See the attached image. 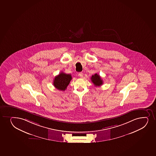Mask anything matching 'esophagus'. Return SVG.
<instances>
[{
	"instance_id": "34e87169",
	"label": "esophagus",
	"mask_w": 156,
	"mask_h": 156,
	"mask_svg": "<svg viewBox=\"0 0 156 156\" xmlns=\"http://www.w3.org/2000/svg\"><path fill=\"white\" fill-rule=\"evenodd\" d=\"M78 75H79V77H80V78H82L83 76V74L82 73H79Z\"/></svg>"
}]
</instances>
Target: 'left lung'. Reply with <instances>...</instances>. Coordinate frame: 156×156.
<instances>
[{
    "label": "left lung",
    "instance_id": "8db88e82",
    "mask_svg": "<svg viewBox=\"0 0 156 156\" xmlns=\"http://www.w3.org/2000/svg\"><path fill=\"white\" fill-rule=\"evenodd\" d=\"M91 81L93 82V84H94L95 86L98 87V86H101L103 83V81L102 80L101 77L98 74H95L94 75H92L91 77Z\"/></svg>",
    "mask_w": 156,
    "mask_h": 156
}]
</instances>
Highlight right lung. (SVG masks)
<instances>
[{"instance_id": "add662e5", "label": "right lung", "mask_w": 156, "mask_h": 156, "mask_svg": "<svg viewBox=\"0 0 156 156\" xmlns=\"http://www.w3.org/2000/svg\"><path fill=\"white\" fill-rule=\"evenodd\" d=\"M72 79V76L70 74H66L62 72L54 78L53 83V86L58 90L65 91Z\"/></svg>"}]
</instances>
